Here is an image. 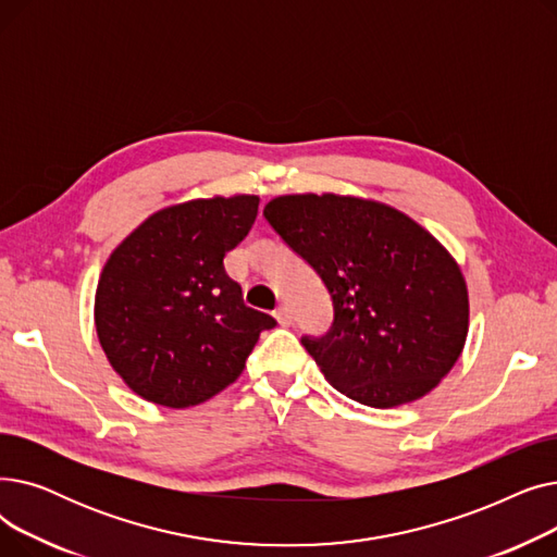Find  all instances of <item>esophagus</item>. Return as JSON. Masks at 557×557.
<instances>
[{
  "mask_svg": "<svg viewBox=\"0 0 557 557\" xmlns=\"http://www.w3.org/2000/svg\"><path fill=\"white\" fill-rule=\"evenodd\" d=\"M275 320H277L280 325L288 327L290 323H294V313H290V309H288L286 305H282V307H277V309H275Z\"/></svg>",
  "mask_w": 557,
  "mask_h": 557,
  "instance_id": "obj_1",
  "label": "esophagus"
}]
</instances>
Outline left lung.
I'll use <instances>...</instances> for the list:
<instances>
[{
  "instance_id": "left-lung-1",
  "label": "left lung",
  "mask_w": 557,
  "mask_h": 557,
  "mask_svg": "<svg viewBox=\"0 0 557 557\" xmlns=\"http://www.w3.org/2000/svg\"><path fill=\"white\" fill-rule=\"evenodd\" d=\"M263 216L330 290L334 325L302 345L336 391L393 408L443 382L470 332V294L429 230L386 202L341 194L277 196Z\"/></svg>"
}]
</instances>
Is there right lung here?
Listing matches in <instances>:
<instances>
[{"label":"right lung","mask_w":557,"mask_h":557,"mask_svg":"<svg viewBox=\"0 0 557 557\" xmlns=\"http://www.w3.org/2000/svg\"><path fill=\"white\" fill-rule=\"evenodd\" d=\"M259 196L169 205L116 246L99 275L95 327L108 363L141 399L189 408L246 368L269 313L244 305L223 257L250 232Z\"/></svg>","instance_id":"right-lung-1"}]
</instances>
